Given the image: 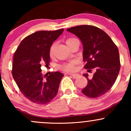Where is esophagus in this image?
<instances>
[{
    "instance_id": "34e87169",
    "label": "esophagus",
    "mask_w": 131,
    "mask_h": 131,
    "mask_svg": "<svg viewBox=\"0 0 131 131\" xmlns=\"http://www.w3.org/2000/svg\"><path fill=\"white\" fill-rule=\"evenodd\" d=\"M70 74L71 75L74 79H76V78H78L79 77V74H73V73H72V74Z\"/></svg>"
}]
</instances>
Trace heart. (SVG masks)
Segmentation results:
<instances>
[{"mask_svg":"<svg viewBox=\"0 0 131 131\" xmlns=\"http://www.w3.org/2000/svg\"><path fill=\"white\" fill-rule=\"evenodd\" d=\"M76 39L75 38H69L66 40V43L67 44H68L70 42H71L72 40ZM55 46H56V43H53L51 45L50 49H49V53H50V56H52L53 55L54 50H55ZM76 64V61L73 60L71 61L70 62L67 63H64L61 66L60 68L62 69L63 70H64V71H73L75 70V65Z\"/></svg>","mask_w":131,"mask_h":131,"instance_id":"1","label":"heart"}]
</instances>
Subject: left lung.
Returning <instances> with one entry per match:
<instances>
[{
	"label": "left lung",
	"mask_w": 131,
	"mask_h": 131,
	"mask_svg": "<svg viewBox=\"0 0 131 131\" xmlns=\"http://www.w3.org/2000/svg\"><path fill=\"white\" fill-rule=\"evenodd\" d=\"M67 30L82 42L83 60L86 62L84 68L96 70L91 79L88 73L83 74L88 79V84L82 92L89 98L103 95L112 88L119 72L118 48L106 32L95 26L81 25Z\"/></svg>",
	"instance_id": "left-lung-1"
}]
</instances>
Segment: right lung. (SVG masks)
<instances>
[{
	"mask_svg": "<svg viewBox=\"0 0 131 131\" xmlns=\"http://www.w3.org/2000/svg\"><path fill=\"white\" fill-rule=\"evenodd\" d=\"M64 29L40 31L25 37L13 56L12 76L21 92L37 104L49 103L57 95L64 75L52 73L43 78L40 67L50 62L49 49Z\"/></svg>",
	"mask_w": 131,
	"mask_h": 131,
	"instance_id": "right-lung-1",
	"label": "right lung"
}]
</instances>
